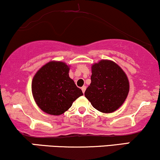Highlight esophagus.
<instances>
[{
	"mask_svg": "<svg viewBox=\"0 0 160 160\" xmlns=\"http://www.w3.org/2000/svg\"><path fill=\"white\" fill-rule=\"evenodd\" d=\"M82 92L84 93V92H85V90H86V86H83V87L82 88Z\"/></svg>",
	"mask_w": 160,
	"mask_h": 160,
	"instance_id": "obj_1",
	"label": "esophagus"
}]
</instances>
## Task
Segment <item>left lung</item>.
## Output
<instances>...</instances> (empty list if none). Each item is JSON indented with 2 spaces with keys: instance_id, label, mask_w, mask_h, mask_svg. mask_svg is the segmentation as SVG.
I'll use <instances>...</instances> for the list:
<instances>
[{
  "instance_id": "1",
  "label": "left lung",
  "mask_w": 160,
  "mask_h": 160,
  "mask_svg": "<svg viewBox=\"0 0 160 160\" xmlns=\"http://www.w3.org/2000/svg\"><path fill=\"white\" fill-rule=\"evenodd\" d=\"M91 79L84 95L99 112L112 113L127 99L129 90L128 78L114 62L102 60L93 64Z\"/></svg>"
}]
</instances>
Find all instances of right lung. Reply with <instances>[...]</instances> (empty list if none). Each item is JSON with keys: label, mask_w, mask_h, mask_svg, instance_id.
I'll return each instance as SVG.
<instances>
[{"label": "right lung", "mask_w": 160, "mask_h": 160, "mask_svg": "<svg viewBox=\"0 0 160 160\" xmlns=\"http://www.w3.org/2000/svg\"><path fill=\"white\" fill-rule=\"evenodd\" d=\"M69 67L60 61L48 62L36 73L32 93L37 106L47 114L60 115L72 106L82 91L69 77Z\"/></svg>", "instance_id": "obj_1"}]
</instances>
